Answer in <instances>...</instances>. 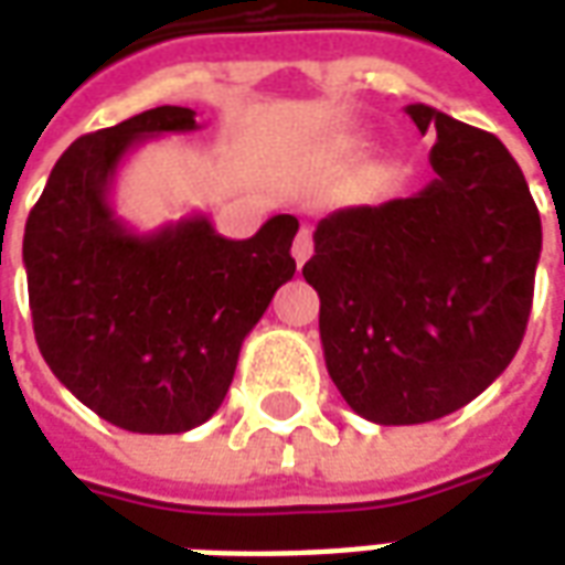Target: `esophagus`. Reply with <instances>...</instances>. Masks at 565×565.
I'll use <instances>...</instances> for the list:
<instances>
[{
	"label": "esophagus",
	"instance_id": "esophagus-1",
	"mask_svg": "<svg viewBox=\"0 0 565 565\" xmlns=\"http://www.w3.org/2000/svg\"><path fill=\"white\" fill-rule=\"evenodd\" d=\"M315 254V242H311V230L308 226H302L299 233H296L294 238V259L296 266H306V259Z\"/></svg>",
	"mask_w": 565,
	"mask_h": 565
}]
</instances>
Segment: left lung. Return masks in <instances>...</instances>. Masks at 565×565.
Here are the masks:
<instances>
[{"mask_svg": "<svg viewBox=\"0 0 565 565\" xmlns=\"http://www.w3.org/2000/svg\"><path fill=\"white\" fill-rule=\"evenodd\" d=\"M436 178L408 199L327 214L306 281L332 384L381 426L457 412L505 372L533 308L542 221L521 166L484 129L429 105Z\"/></svg>", "mask_w": 565, "mask_h": 565, "instance_id": "8db88e82", "label": "left lung"}]
</instances>
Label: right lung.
I'll list each match as a JSON object with an SVG mask.
<instances>
[{
    "label": "right lung",
    "mask_w": 565,
    "mask_h": 565,
    "mask_svg": "<svg viewBox=\"0 0 565 565\" xmlns=\"http://www.w3.org/2000/svg\"><path fill=\"white\" fill-rule=\"evenodd\" d=\"M160 105L72 141L23 233L35 342L60 384L108 424L169 436L205 424L245 335L294 278V214L223 238L205 214L136 233L111 205L120 162L150 136L193 132Z\"/></svg>",
    "instance_id": "obj_1"
}]
</instances>
